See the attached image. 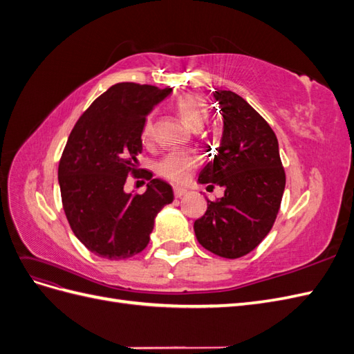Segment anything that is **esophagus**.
<instances>
[{
	"label": "esophagus",
	"instance_id": "34e87169",
	"mask_svg": "<svg viewBox=\"0 0 354 354\" xmlns=\"http://www.w3.org/2000/svg\"><path fill=\"white\" fill-rule=\"evenodd\" d=\"M187 195V190L183 187H174V196L176 198H183Z\"/></svg>",
	"mask_w": 354,
	"mask_h": 354
}]
</instances>
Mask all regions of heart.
I'll use <instances>...</instances> for the list:
<instances>
[{
    "label": "heart",
    "mask_w": 354,
    "mask_h": 354,
    "mask_svg": "<svg viewBox=\"0 0 354 354\" xmlns=\"http://www.w3.org/2000/svg\"><path fill=\"white\" fill-rule=\"evenodd\" d=\"M174 108L192 130H202L209 120V108L207 100L199 93H186L176 100ZM142 134L151 138L153 134V118L152 115L145 120ZM199 164V158L192 152H171L159 160L158 173L173 183H183Z\"/></svg>",
    "instance_id": "obj_1"
}]
</instances>
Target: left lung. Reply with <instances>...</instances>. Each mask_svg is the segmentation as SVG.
I'll return each instance as SVG.
<instances>
[{
    "instance_id": "obj_1",
    "label": "left lung",
    "mask_w": 354,
    "mask_h": 354,
    "mask_svg": "<svg viewBox=\"0 0 354 354\" xmlns=\"http://www.w3.org/2000/svg\"><path fill=\"white\" fill-rule=\"evenodd\" d=\"M224 130L218 153L201 171L199 183L220 186L224 196L207 201L195 221L198 242L223 259H239L272 230L285 190V169L272 127L241 95L214 93Z\"/></svg>"
}]
</instances>
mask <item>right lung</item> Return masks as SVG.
Listing matches in <instances>:
<instances>
[{
  "label": "right lung",
  "instance_id": "right-lung-1",
  "mask_svg": "<svg viewBox=\"0 0 354 354\" xmlns=\"http://www.w3.org/2000/svg\"><path fill=\"white\" fill-rule=\"evenodd\" d=\"M171 88L120 82L95 99L75 124L59 162L62 205L85 248L106 260L142 252L156 214L173 202V189L152 174H138L142 128ZM128 175L151 181L145 194H125Z\"/></svg>",
  "mask_w": 354,
  "mask_h": 354
}]
</instances>
